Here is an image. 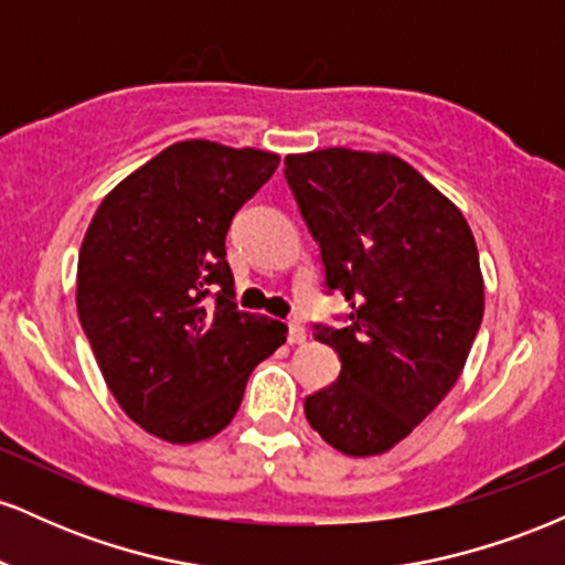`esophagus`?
<instances>
[{
	"label": "esophagus",
	"mask_w": 565,
	"mask_h": 565,
	"mask_svg": "<svg viewBox=\"0 0 565 565\" xmlns=\"http://www.w3.org/2000/svg\"><path fill=\"white\" fill-rule=\"evenodd\" d=\"M305 327H302V321H289V327H287V340H289V345H302L305 342Z\"/></svg>",
	"instance_id": "1"
}]
</instances>
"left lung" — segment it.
Wrapping results in <instances>:
<instances>
[{"label":"left lung","instance_id":"obj_1","mask_svg":"<svg viewBox=\"0 0 565 565\" xmlns=\"http://www.w3.org/2000/svg\"><path fill=\"white\" fill-rule=\"evenodd\" d=\"M321 249L323 287L350 305L313 323L340 377L305 398L310 427L350 457L393 449L451 391L483 319L468 220L391 153L323 148L284 159Z\"/></svg>","mask_w":565,"mask_h":565}]
</instances>
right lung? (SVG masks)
Listing matches in <instances>:
<instances>
[{
	"instance_id": "obj_1",
	"label": "right lung",
	"mask_w": 565,
	"mask_h": 565,
	"mask_svg": "<svg viewBox=\"0 0 565 565\" xmlns=\"http://www.w3.org/2000/svg\"><path fill=\"white\" fill-rule=\"evenodd\" d=\"M278 157L185 140L103 199L79 249L76 310L114 398L151 436L196 444L231 423L287 327L238 310L225 236Z\"/></svg>"
}]
</instances>
